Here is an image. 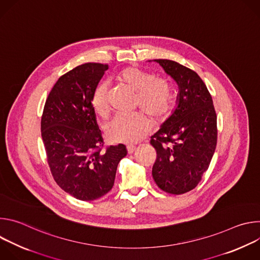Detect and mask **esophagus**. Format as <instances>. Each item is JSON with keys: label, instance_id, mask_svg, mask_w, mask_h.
I'll return each instance as SVG.
<instances>
[{"label": "esophagus", "instance_id": "34e87169", "mask_svg": "<svg viewBox=\"0 0 260 260\" xmlns=\"http://www.w3.org/2000/svg\"><path fill=\"white\" fill-rule=\"evenodd\" d=\"M126 150H127L128 154H133L136 151V147L133 145H128V146H126Z\"/></svg>", "mask_w": 260, "mask_h": 260}]
</instances>
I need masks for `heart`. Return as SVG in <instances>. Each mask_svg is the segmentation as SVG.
Instances as JSON below:
<instances>
[{
  "instance_id": "heart-1",
  "label": "heart",
  "mask_w": 260,
  "mask_h": 260,
  "mask_svg": "<svg viewBox=\"0 0 260 260\" xmlns=\"http://www.w3.org/2000/svg\"><path fill=\"white\" fill-rule=\"evenodd\" d=\"M117 81L136 92V105L154 119L164 118L173 103V86L161 76H153L137 67H126L116 76ZM91 107L100 117L110 112L109 86L99 83L91 94ZM152 122L142 112L131 115H117L106 124L107 138L113 143H138L150 133Z\"/></svg>"
}]
</instances>
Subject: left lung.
Wrapping results in <instances>:
<instances>
[{"label":"left lung","instance_id":"obj_1","mask_svg":"<svg viewBox=\"0 0 260 260\" xmlns=\"http://www.w3.org/2000/svg\"><path fill=\"white\" fill-rule=\"evenodd\" d=\"M178 84L177 107L150 140L156 150L152 176L172 194L196 188L208 170L217 144L212 96L198 74L177 61L154 59Z\"/></svg>","mask_w":260,"mask_h":260}]
</instances>
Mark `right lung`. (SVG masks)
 <instances>
[{
	"instance_id": "right-lung-1",
	"label": "right lung",
	"mask_w": 260,
	"mask_h": 260,
	"mask_svg": "<svg viewBox=\"0 0 260 260\" xmlns=\"http://www.w3.org/2000/svg\"><path fill=\"white\" fill-rule=\"evenodd\" d=\"M108 64L87 62L60 76L45 102L41 135L47 161L58 186L89 202L112 189L123 144L102 150L103 138L91 107V94Z\"/></svg>"
}]
</instances>
